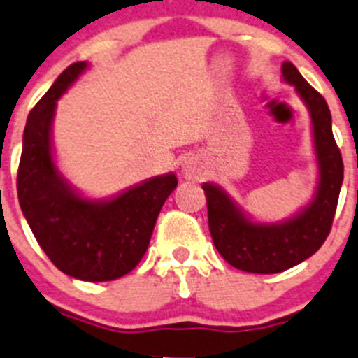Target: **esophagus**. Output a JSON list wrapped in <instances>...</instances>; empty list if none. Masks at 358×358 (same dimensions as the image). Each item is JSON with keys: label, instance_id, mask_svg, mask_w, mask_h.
Returning <instances> with one entry per match:
<instances>
[{"label": "esophagus", "instance_id": "1", "mask_svg": "<svg viewBox=\"0 0 358 358\" xmlns=\"http://www.w3.org/2000/svg\"><path fill=\"white\" fill-rule=\"evenodd\" d=\"M182 173H185V177H188V179H199V177L203 176V166H201L197 159L188 157L185 163H182Z\"/></svg>", "mask_w": 358, "mask_h": 358}]
</instances>
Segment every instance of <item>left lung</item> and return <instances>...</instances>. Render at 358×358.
<instances>
[{
  "instance_id": "left-lung-1",
  "label": "left lung",
  "mask_w": 358,
  "mask_h": 358,
  "mask_svg": "<svg viewBox=\"0 0 358 358\" xmlns=\"http://www.w3.org/2000/svg\"><path fill=\"white\" fill-rule=\"evenodd\" d=\"M284 81L297 88L313 124L319 188L306 208L279 224H259L244 215L219 186L204 182L208 226L217 252L228 264L248 273H279L306 261L324 244L341 194L344 164L331 132L328 103L292 63L282 65Z\"/></svg>"
}]
</instances>
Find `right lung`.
I'll return each mask as SVG.
<instances>
[{"label":"right lung","instance_id":"add662e5","mask_svg":"<svg viewBox=\"0 0 358 358\" xmlns=\"http://www.w3.org/2000/svg\"><path fill=\"white\" fill-rule=\"evenodd\" d=\"M85 69V61L72 63L30 110L17 168V199L34 237L57 270L103 282L139 264L177 177H154L112 201L83 199L70 188L54 164L50 128L56 101Z\"/></svg>","mask_w":358,"mask_h":358}]
</instances>
